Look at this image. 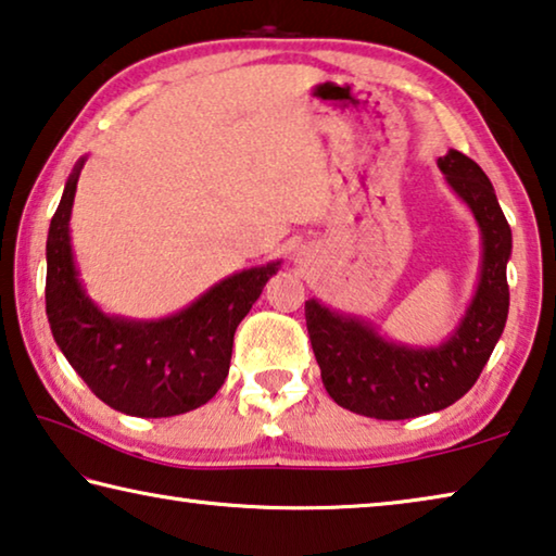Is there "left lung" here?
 Segmentation results:
<instances>
[{
  "mask_svg": "<svg viewBox=\"0 0 556 556\" xmlns=\"http://www.w3.org/2000/svg\"><path fill=\"white\" fill-rule=\"evenodd\" d=\"M438 166L482 230L480 283L450 340L438 348L400 345L361 318L330 311L315 298L305 301L307 336L328 395L375 420H409L457 403L480 378L507 323L511 230L490 178L455 149Z\"/></svg>",
  "mask_w": 556,
  "mask_h": 556,
  "instance_id": "8db88e82",
  "label": "left lung"
}]
</instances>
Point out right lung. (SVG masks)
<instances>
[{"mask_svg": "<svg viewBox=\"0 0 556 556\" xmlns=\"http://www.w3.org/2000/svg\"><path fill=\"white\" fill-rule=\"evenodd\" d=\"M84 159L64 186L47 238V318L56 345L89 390L134 417H174L224 386L238 323L280 261L228 276L181 313L129 320L101 313L74 266L70 218Z\"/></svg>", "mask_w": 556, "mask_h": 556, "instance_id": "1", "label": "right lung"}]
</instances>
